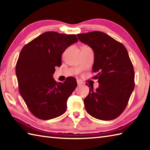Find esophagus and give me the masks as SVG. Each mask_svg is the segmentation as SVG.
<instances>
[{
	"instance_id": "obj_1",
	"label": "esophagus",
	"mask_w": 150,
	"mask_h": 150,
	"mask_svg": "<svg viewBox=\"0 0 150 150\" xmlns=\"http://www.w3.org/2000/svg\"><path fill=\"white\" fill-rule=\"evenodd\" d=\"M77 84L78 85H81L83 84V83L80 81V80H77Z\"/></svg>"
}]
</instances>
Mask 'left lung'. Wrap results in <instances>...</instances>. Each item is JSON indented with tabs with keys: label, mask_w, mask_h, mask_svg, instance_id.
Wrapping results in <instances>:
<instances>
[{
	"label": "left lung",
	"mask_w": 150,
	"mask_h": 150,
	"mask_svg": "<svg viewBox=\"0 0 150 150\" xmlns=\"http://www.w3.org/2000/svg\"><path fill=\"white\" fill-rule=\"evenodd\" d=\"M79 40L93 49L92 67L98 79L99 87L84 99L87 112L93 118L112 120L121 114L127 107L134 88V72L127 49L102 32L94 31L77 35Z\"/></svg>",
	"instance_id": "left-lung-1"
}]
</instances>
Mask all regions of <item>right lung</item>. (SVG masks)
Here are the masks:
<instances>
[{
    "mask_svg": "<svg viewBox=\"0 0 150 150\" xmlns=\"http://www.w3.org/2000/svg\"><path fill=\"white\" fill-rule=\"evenodd\" d=\"M78 42L75 34L46 32L26 44L20 52L16 66L20 94L29 110L36 118L47 120L66 110L67 101L77 87L69 77L57 83L52 77L60 66L62 54Z\"/></svg>",
    "mask_w": 150,
    "mask_h": 150,
    "instance_id": "obj_1",
    "label": "right lung"
}]
</instances>
